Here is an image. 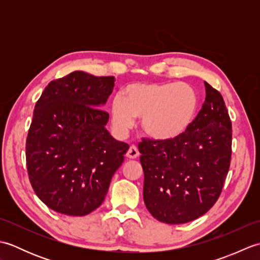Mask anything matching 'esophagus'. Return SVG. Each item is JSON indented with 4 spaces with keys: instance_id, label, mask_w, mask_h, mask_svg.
<instances>
[{
    "instance_id": "esophagus-1",
    "label": "esophagus",
    "mask_w": 260,
    "mask_h": 260,
    "mask_svg": "<svg viewBox=\"0 0 260 260\" xmlns=\"http://www.w3.org/2000/svg\"><path fill=\"white\" fill-rule=\"evenodd\" d=\"M139 155H140V152H139V150H137V147L135 145H132L126 153V156L128 158H136V157H139Z\"/></svg>"
}]
</instances>
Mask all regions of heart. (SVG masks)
<instances>
[{"label":"heart","instance_id":"obj_1","mask_svg":"<svg viewBox=\"0 0 260 260\" xmlns=\"http://www.w3.org/2000/svg\"><path fill=\"white\" fill-rule=\"evenodd\" d=\"M196 90L184 82H134L115 97L110 106L115 131L125 135L142 118V129L150 139L170 142L189 128L198 112Z\"/></svg>","mask_w":260,"mask_h":260}]
</instances>
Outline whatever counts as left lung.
Returning a JSON list of instances; mask_svg holds the SVG:
<instances>
[{"mask_svg": "<svg viewBox=\"0 0 260 260\" xmlns=\"http://www.w3.org/2000/svg\"><path fill=\"white\" fill-rule=\"evenodd\" d=\"M206 101L189 128L170 142L139 144L148 211L169 224L190 222L212 208L231 161V120L223 98L204 81Z\"/></svg>", "mask_w": 260, "mask_h": 260, "instance_id": "1", "label": "left lung"}]
</instances>
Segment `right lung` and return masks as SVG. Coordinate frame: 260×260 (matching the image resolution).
<instances>
[{"instance_id": "1", "label": "right lung", "mask_w": 260, "mask_h": 260, "mask_svg": "<svg viewBox=\"0 0 260 260\" xmlns=\"http://www.w3.org/2000/svg\"><path fill=\"white\" fill-rule=\"evenodd\" d=\"M115 78L74 71L49 82L26 137L27 174L38 198L56 212L82 217L107 194L129 145L106 128L101 109Z\"/></svg>"}]
</instances>
